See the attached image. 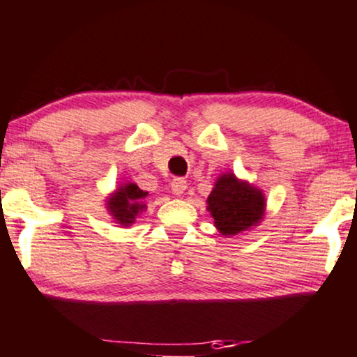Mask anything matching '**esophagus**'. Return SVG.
<instances>
[{"label": "esophagus", "instance_id": "esophagus-1", "mask_svg": "<svg viewBox=\"0 0 357 357\" xmlns=\"http://www.w3.org/2000/svg\"><path fill=\"white\" fill-rule=\"evenodd\" d=\"M170 187H172V192H174L175 195H182L183 192H185V189H187L185 178H182V177L174 178V180H172Z\"/></svg>", "mask_w": 357, "mask_h": 357}]
</instances>
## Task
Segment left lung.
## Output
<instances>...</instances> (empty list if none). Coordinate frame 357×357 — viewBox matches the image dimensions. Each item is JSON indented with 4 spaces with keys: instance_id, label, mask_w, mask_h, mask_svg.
Segmentation results:
<instances>
[{
    "instance_id": "left-lung-1",
    "label": "left lung",
    "mask_w": 357,
    "mask_h": 357,
    "mask_svg": "<svg viewBox=\"0 0 357 357\" xmlns=\"http://www.w3.org/2000/svg\"><path fill=\"white\" fill-rule=\"evenodd\" d=\"M214 225L223 235H238L262 220L266 201L260 190L228 174L218 178L208 197Z\"/></svg>"
}]
</instances>
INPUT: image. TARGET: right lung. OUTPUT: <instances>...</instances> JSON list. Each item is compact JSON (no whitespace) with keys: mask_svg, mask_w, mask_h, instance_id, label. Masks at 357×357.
I'll list each match as a JSON object with an SVG mask.
<instances>
[{"mask_svg":"<svg viewBox=\"0 0 357 357\" xmlns=\"http://www.w3.org/2000/svg\"><path fill=\"white\" fill-rule=\"evenodd\" d=\"M146 195L148 192L141 190L136 183H126L124 187L119 189V192H116L110 197V213L116 216V220L121 225L132 223L136 214L139 213V211H143L144 206L141 201H143Z\"/></svg>","mask_w":357,"mask_h":357,"instance_id":"obj_1","label":"right lung"}]
</instances>
